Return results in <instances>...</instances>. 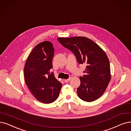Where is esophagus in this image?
<instances>
[{"label": "esophagus", "mask_w": 131, "mask_h": 131, "mask_svg": "<svg viewBox=\"0 0 131 131\" xmlns=\"http://www.w3.org/2000/svg\"><path fill=\"white\" fill-rule=\"evenodd\" d=\"M70 80H71V78L70 77L69 78H68V79L64 80V82H65V83H68V82Z\"/></svg>", "instance_id": "obj_1"}]
</instances>
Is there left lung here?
I'll use <instances>...</instances> for the list:
<instances>
[{
  "mask_svg": "<svg viewBox=\"0 0 131 131\" xmlns=\"http://www.w3.org/2000/svg\"><path fill=\"white\" fill-rule=\"evenodd\" d=\"M59 42L74 53L77 62L85 63V75L80 77L78 96L91 102L97 100L105 92L111 80L110 62L106 53L95 42L84 36L58 38Z\"/></svg>",
  "mask_w": 131,
  "mask_h": 131,
  "instance_id": "8db88e82",
  "label": "left lung"
}]
</instances>
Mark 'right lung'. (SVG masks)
<instances>
[{
	"mask_svg": "<svg viewBox=\"0 0 131 131\" xmlns=\"http://www.w3.org/2000/svg\"><path fill=\"white\" fill-rule=\"evenodd\" d=\"M54 53L53 45L50 42H42L30 52L24 67L26 85L38 101L45 104L56 100L62 85L53 73H50Z\"/></svg>",
	"mask_w": 131,
	"mask_h": 131,
	"instance_id": "obj_1",
	"label": "right lung"
}]
</instances>
